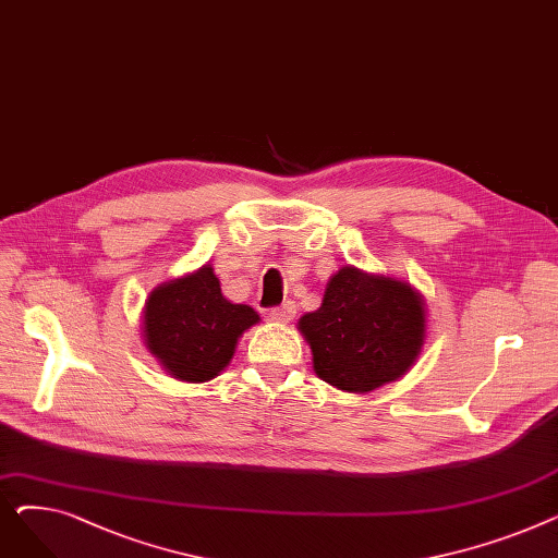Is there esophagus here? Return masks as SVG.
I'll list each match as a JSON object with an SVG mask.
<instances>
[{"label":"esophagus","mask_w":558,"mask_h":558,"mask_svg":"<svg viewBox=\"0 0 558 558\" xmlns=\"http://www.w3.org/2000/svg\"><path fill=\"white\" fill-rule=\"evenodd\" d=\"M294 316H296V305L291 303V301H284L282 305L271 310V318L278 320V324H289V320L294 318Z\"/></svg>","instance_id":"obj_1"}]
</instances>
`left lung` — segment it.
I'll list each match as a JSON object with an SVG mask.
<instances>
[{
    "label": "left lung",
    "mask_w": 558,
    "mask_h": 558,
    "mask_svg": "<svg viewBox=\"0 0 558 558\" xmlns=\"http://www.w3.org/2000/svg\"><path fill=\"white\" fill-rule=\"evenodd\" d=\"M314 373L339 391L371 393L416 364L427 337V307L407 280L353 264L335 271L324 301L299 318Z\"/></svg>",
    "instance_id": "1"
}]
</instances>
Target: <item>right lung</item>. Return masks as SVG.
<instances>
[{
    "label": "right lung",
    "mask_w": 558,
    "mask_h": 558,
    "mask_svg": "<svg viewBox=\"0 0 558 558\" xmlns=\"http://www.w3.org/2000/svg\"><path fill=\"white\" fill-rule=\"evenodd\" d=\"M259 324L248 305L221 294L213 264L151 289L142 307V341L167 375L208 383L230 362L242 335Z\"/></svg>",
    "instance_id": "obj_1"
}]
</instances>
